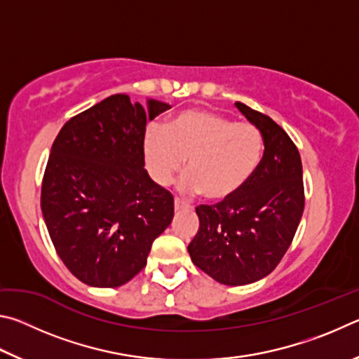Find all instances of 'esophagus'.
Here are the masks:
<instances>
[{
  "instance_id": "34e87169",
  "label": "esophagus",
  "mask_w": 359,
  "mask_h": 359,
  "mask_svg": "<svg viewBox=\"0 0 359 359\" xmlns=\"http://www.w3.org/2000/svg\"><path fill=\"white\" fill-rule=\"evenodd\" d=\"M185 205H187V204H185L184 201H180L179 198H174V209H175V210H180V209H184Z\"/></svg>"
}]
</instances>
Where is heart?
<instances>
[{"mask_svg": "<svg viewBox=\"0 0 359 359\" xmlns=\"http://www.w3.org/2000/svg\"><path fill=\"white\" fill-rule=\"evenodd\" d=\"M263 151L257 126L208 109L180 112L166 130L150 125L144 135L145 166L155 184H171L187 160L182 188L214 203L236 196L248 184Z\"/></svg>", "mask_w": 359, "mask_h": 359, "instance_id": "b5f03b06", "label": "heart"}]
</instances>
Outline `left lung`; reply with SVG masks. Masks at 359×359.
Returning <instances> with one entry per match:
<instances>
[{
  "instance_id": "obj_1",
  "label": "left lung",
  "mask_w": 359,
  "mask_h": 359,
  "mask_svg": "<svg viewBox=\"0 0 359 359\" xmlns=\"http://www.w3.org/2000/svg\"><path fill=\"white\" fill-rule=\"evenodd\" d=\"M236 107L263 135L257 172L236 194L198 205L199 229L188 244L194 266L229 287L269 276L291 245L304 212L299 151L274 120L242 102Z\"/></svg>"
}]
</instances>
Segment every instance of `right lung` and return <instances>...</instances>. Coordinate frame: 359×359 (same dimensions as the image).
I'll return each instance as SVG.
<instances>
[{
    "mask_svg": "<svg viewBox=\"0 0 359 359\" xmlns=\"http://www.w3.org/2000/svg\"><path fill=\"white\" fill-rule=\"evenodd\" d=\"M171 107L112 95L60 130L42 179L41 209L53 247L79 280L130 282L174 217V198L144 169L147 120Z\"/></svg>",
    "mask_w": 359,
    "mask_h": 359,
    "instance_id": "right-lung-1",
    "label": "right lung"
}]
</instances>
